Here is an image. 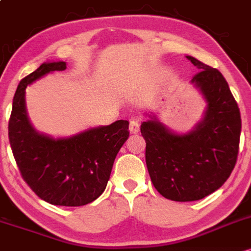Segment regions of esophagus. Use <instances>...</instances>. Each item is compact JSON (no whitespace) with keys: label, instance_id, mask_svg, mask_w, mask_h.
Instances as JSON below:
<instances>
[{"label":"esophagus","instance_id":"34e87169","mask_svg":"<svg viewBox=\"0 0 251 251\" xmlns=\"http://www.w3.org/2000/svg\"><path fill=\"white\" fill-rule=\"evenodd\" d=\"M129 129H130L131 134H137L140 130V125L136 120H131L129 123Z\"/></svg>","mask_w":251,"mask_h":251}]
</instances>
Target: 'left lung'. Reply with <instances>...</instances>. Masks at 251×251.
Instances as JSON below:
<instances>
[{
  "label": "left lung",
  "instance_id": "left-lung-1",
  "mask_svg": "<svg viewBox=\"0 0 251 251\" xmlns=\"http://www.w3.org/2000/svg\"><path fill=\"white\" fill-rule=\"evenodd\" d=\"M199 72L190 81L206 106L191 130L176 133L154 112L145 116L146 163L157 192L174 201H194L222 187L236 165L241 114L229 85L218 70L186 55Z\"/></svg>",
  "mask_w": 251,
  "mask_h": 251
}]
</instances>
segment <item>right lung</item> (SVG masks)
<instances>
[{
  "label": "right lung",
  "instance_id": "1",
  "mask_svg": "<svg viewBox=\"0 0 251 251\" xmlns=\"http://www.w3.org/2000/svg\"><path fill=\"white\" fill-rule=\"evenodd\" d=\"M66 66L65 61H47L20 81L8 135L22 178L36 196L58 206H81L105 190L117 153L129 137V122L118 120L59 137L36 130L27 114V86Z\"/></svg>",
  "mask_w": 251,
  "mask_h": 251
}]
</instances>
